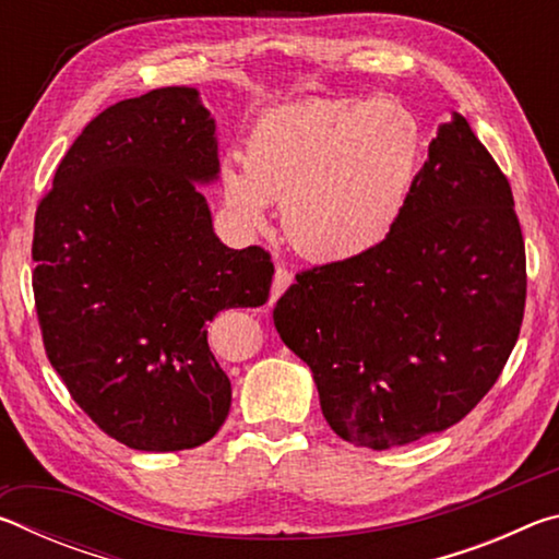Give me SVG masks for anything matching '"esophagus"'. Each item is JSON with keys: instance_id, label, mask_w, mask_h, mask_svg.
Here are the masks:
<instances>
[{"instance_id": "34e87169", "label": "esophagus", "mask_w": 559, "mask_h": 559, "mask_svg": "<svg viewBox=\"0 0 559 559\" xmlns=\"http://www.w3.org/2000/svg\"><path fill=\"white\" fill-rule=\"evenodd\" d=\"M290 283H293V273L288 271V269H276V273H273V286H271V306H273V302H276L281 296H283V293H286L288 290V286H290Z\"/></svg>"}]
</instances>
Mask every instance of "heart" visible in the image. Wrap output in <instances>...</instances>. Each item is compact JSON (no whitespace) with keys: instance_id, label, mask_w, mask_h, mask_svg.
<instances>
[{"instance_id":"heart-1","label":"heart","mask_w":559,"mask_h":559,"mask_svg":"<svg viewBox=\"0 0 559 559\" xmlns=\"http://www.w3.org/2000/svg\"><path fill=\"white\" fill-rule=\"evenodd\" d=\"M419 153V122L392 98L293 103L253 120L241 159H222V200L249 231L281 200L293 249L316 261L355 259L394 231Z\"/></svg>"}]
</instances>
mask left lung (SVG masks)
I'll list each match as a JSON object with an SVG mask.
<instances>
[{
  "instance_id": "8db88e82",
  "label": "left lung",
  "mask_w": 559,
  "mask_h": 559,
  "mask_svg": "<svg viewBox=\"0 0 559 559\" xmlns=\"http://www.w3.org/2000/svg\"><path fill=\"white\" fill-rule=\"evenodd\" d=\"M496 159L451 112L394 231L300 271L273 325L337 437L384 451L447 431L496 384L525 308V243Z\"/></svg>"
}]
</instances>
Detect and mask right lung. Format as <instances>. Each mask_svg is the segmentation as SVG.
<instances>
[{
	"label": "right lung",
	"mask_w": 559,
	"mask_h": 559,
	"mask_svg": "<svg viewBox=\"0 0 559 559\" xmlns=\"http://www.w3.org/2000/svg\"><path fill=\"white\" fill-rule=\"evenodd\" d=\"M216 179L214 116L197 88L169 86L93 118L36 210L46 355L75 404L130 449H194L219 431L231 382L206 323L269 300V253L214 234L200 187Z\"/></svg>",
	"instance_id": "add662e5"
}]
</instances>
